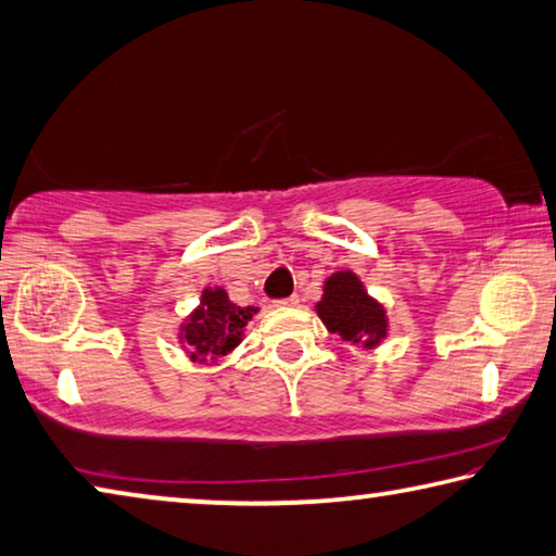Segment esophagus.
I'll use <instances>...</instances> for the list:
<instances>
[{
    "label": "esophagus",
    "instance_id": "obj_1",
    "mask_svg": "<svg viewBox=\"0 0 556 556\" xmlns=\"http://www.w3.org/2000/svg\"><path fill=\"white\" fill-rule=\"evenodd\" d=\"M300 303L298 295H290V298H283V300H276V307H295Z\"/></svg>",
    "mask_w": 556,
    "mask_h": 556
}]
</instances>
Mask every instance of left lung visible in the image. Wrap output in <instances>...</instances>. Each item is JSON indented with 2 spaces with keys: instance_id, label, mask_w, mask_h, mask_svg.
Masks as SVG:
<instances>
[{
  "instance_id": "obj_1",
  "label": "left lung",
  "mask_w": 556,
  "mask_h": 556,
  "mask_svg": "<svg viewBox=\"0 0 556 556\" xmlns=\"http://www.w3.org/2000/svg\"><path fill=\"white\" fill-rule=\"evenodd\" d=\"M327 332L340 334L344 342L377 350L389 338V317L384 303L371 298L354 270H334L325 278L323 298L315 303Z\"/></svg>"
}]
</instances>
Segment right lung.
<instances>
[{
  "label": "right lung",
  "instance_id": "right-lung-1",
  "mask_svg": "<svg viewBox=\"0 0 556 556\" xmlns=\"http://www.w3.org/2000/svg\"><path fill=\"white\" fill-rule=\"evenodd\" d=\"M256 305H236L222 286H206L199 305L177 327L179 348L192 362L216 364L245 338V325L258 315Z\"/></svg>",
  "mask_w": 556,
  "mask_h": 556
}]
</instances>
